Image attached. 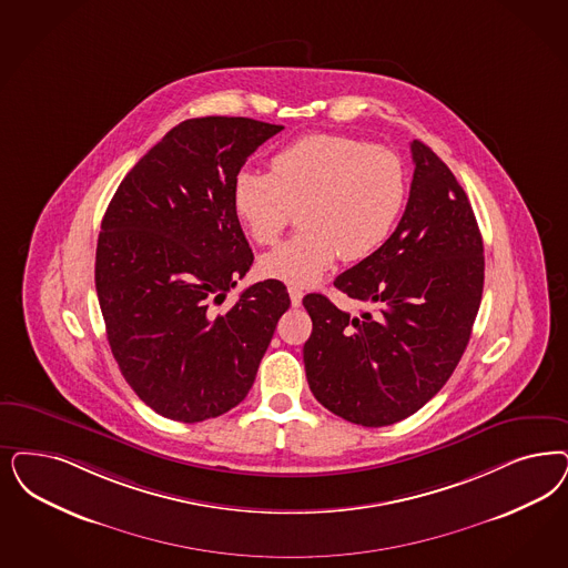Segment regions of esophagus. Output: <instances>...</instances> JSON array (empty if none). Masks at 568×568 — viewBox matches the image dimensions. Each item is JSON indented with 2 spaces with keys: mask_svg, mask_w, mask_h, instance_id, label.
<instances>
[{
  "mask_svg": "<svg viewBox=\"0 0 568 568\" xmlns=\"http://www.w3.org/2000/svg\"><path fill=\"white\" fill-rule=\"evenodd\" d=\"M287 292H290V297H292V306H295V308H297V306L302 304V297H304V292H302L300 287H295V285H290V290H287Z\"/></svg>",
  "mask_w": 568,
  "mask_h": 568,
  "instance_id": "34e87169",
  "label": "esophagus"
}]
</instances>
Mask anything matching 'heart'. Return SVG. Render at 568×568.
<instances>
[{
	"mask_svg": "<svg viewBox=\"0 0 568 568\" xmlns=\"http://www.w3.org/2000/svg\"><path fill=\"white\" fill-rule=\"evenodd\" d=\"M407 201L400 159L346 136L300 138L271 159V174L241 170L233 210L247 235L274 245L300 212L302 233L262 255L260 273L313 285L339 255L361 262L390 239Z\"/></svg>",
	"mask_w": 568,
	"mask_h": 568,
	"instance_id": "heart-1",
	"label": "heart"
}]
</instances>
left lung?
<instances>
[{
	"label": "left lung",
	"instance_id": "obj_1",
	"mask_svg": "<svg viewBox=\"0 0 568 568\" xmlns=\"http://www.w3.org/2000/svg\"><path fill=\"white\" fill-rule=\"evenodd\" d=\"M412 191L396 231L333 285L375 311H339L325 295L302 304L313 318L304 367L314 398L367 428L419 412L469 342L485 285L483 236L468 195L440 156L412 144Z\"/></svg>",
	"mask_w": 568,
	"mask_h": 568
}]
</instances>
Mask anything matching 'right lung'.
Listing matches in <instances>:
<instances>
[{"instance_id": "right-lung-1", "label": "right lung", "mask_w": 568, "mask_h": 568, "mask_svg": "<svg viewBox=\"0 0 568 568\" xmlns=\"http://www.w3.org/2000/svg\"><path fill=\"white\" fill-rule=\"evenodd\" d=\"M281 130L186 119L121 180L102 217L94 278L109 346L140 400L168 419L195 424L236 407L292 304L268 278L214 311L254 262L233 182Z\"/></svg>"}]
</instances>
